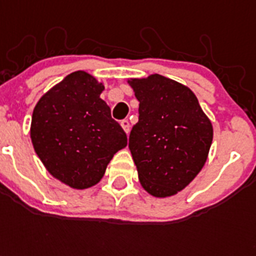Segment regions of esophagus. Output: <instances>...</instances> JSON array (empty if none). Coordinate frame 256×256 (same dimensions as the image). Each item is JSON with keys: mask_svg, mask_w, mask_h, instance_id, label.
<instances>
[{"mask_svg": "<svg viewBox=\"0 0 256 256\" xmlns=\"http://www.w3.org/2000/svg\"><path fill=\"white\" fill-rule=\"evenodd\" d=\"M120 126H122V128H124L126 134H128V132H130V122H128V120H120Z\"/></svg>", "mask_w": 256, "mask_h": 256, "instance_id": "obj_1", "label": "esophagus"}]
</instances>
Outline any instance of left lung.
<instances>
[{"mask_svg":"<svg viewBox=\"0 0 256 256\" xmlns=\"http://www.w3.org/2000/svg\"><path fill=\"white\" fill-rule=\"evenodd\" d=\"M128 84L140 100L128 148L140 184L154 196H171L204 166L212 124L194 92L179 82L152 74Z\"/></svg>","mask_w":256,"mask_h":256,"instance_id":"left-lung-1","label":"left lung"}]
</instances>
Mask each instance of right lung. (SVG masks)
Segmentation results:
<instances>
[{
    "label": "right lung",
    "instance_id": "right-lung-1",
    "mask_svg": "<svg viewBox=\"0 0 256 256\" xmlns=\"http://www.w3.org/2000/svg\"><path fill=\"white\" fill-rule=\"evenodd\" d=\"M104 86L85 72L66 76L38 100L30 136L42 164L68 186L84 190L100 182L128 136L100 100Z\"/></svg>",
    "mask_w": 256,
    "mask_h": 256
}]
</instances>
